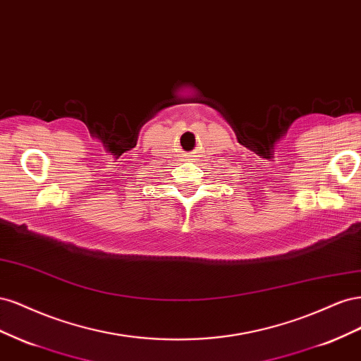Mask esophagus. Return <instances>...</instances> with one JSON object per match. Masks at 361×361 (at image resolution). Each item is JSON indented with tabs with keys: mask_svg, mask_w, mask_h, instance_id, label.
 <instances>
[{
	"mask_svg": "<svg viewBox=\"0 0 361 361\" xmlns=\"http://www.w3.org/2000/svg\"><path fill=\"white\" fill-rule=\"evenodd\" d=\"M188 158H192V157H188Z\"/></svg>",
	"mask_w": 361,
	"mask_h": 361,
	"instance_id": "obj_1",
	"label": "esophagus"
}]
</instances>
